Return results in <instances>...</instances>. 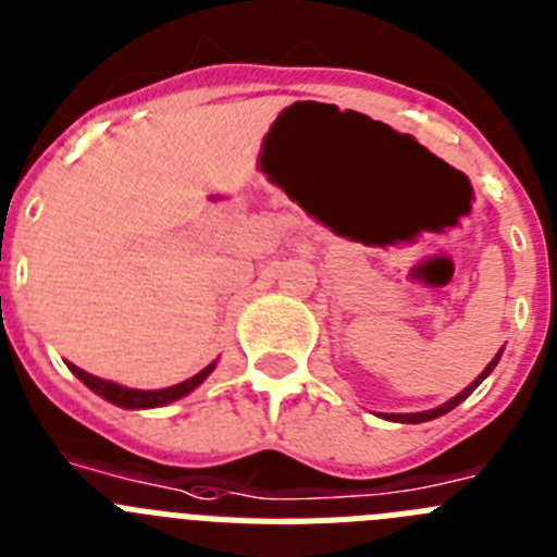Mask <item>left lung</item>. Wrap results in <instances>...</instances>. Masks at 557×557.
<instances>
[{
  "label": "left lung",
  "instance_id": "left-lung-1",
  "mask_svg": "<svg viewBox=\"0 0 557 557\" xmlns=\"http://www.w3.org/2000/svg\"><path fill=\"white\" fill-rule=\"evenodd\" d=\"M502 351H505V348H499V354H496V357L491 359L488 366H485V371H482L480 376H476L474 382H471L469 387H462V391L457 393L455 398H449V401H446V405L435 407V410H424V412H382V418H387V421H396V424H424V421H432V418H441V416H446V412H449V410H455V407L460 405V401H466V398H469L471 393H474L476 387L482 385V379L488 376V373L494 371V368H496V362H499Z\"/></svg>",
  "mask_w": 557,
  "mask_h": 557
}]
</instances>
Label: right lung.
Returning <instances> with one entry per match:
<instances>
[{
	"label": "right lung",
	"mask_w": 557,
	"mask_h": 557,
	"mask_svg": "<svg viewBox=\"0 0 557 557\" xmlns=\"http://www.w3.org/2000/svg\"><path fill=\"white\" fill-rule=\"evenodd\" d=\"M69 368H72V373L81 379L88 391H95L97 396H102L106 401H111V405L122 407V410H152V407L172 405V401H178V398L189 396L195 387L203 385L206 379H209V373L218 368V362L206 366L203 371L195 373V376L186 379V382H178V385H172V387H161V391H136V387L116 385V382H108V379L95 376V373L81 371L77 366H69Z\"/></svg>",
	"instance_id": "add662e5"
}]
</instances>
